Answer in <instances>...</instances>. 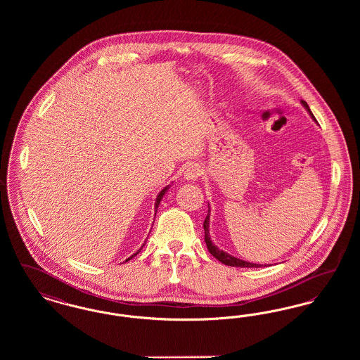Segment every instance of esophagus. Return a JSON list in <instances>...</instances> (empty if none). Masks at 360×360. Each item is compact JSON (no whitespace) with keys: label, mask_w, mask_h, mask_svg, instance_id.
Segmentation results:
<instances>
[{"label":"esophagus","mask_w":360,"mask_h":360,"mask_svg":"<svg viewBox=\"0 0 360 360\" xmlns=\"http://www.w3.org/2000/svg\"><path fill=\"white\" fill-rule=\"evenodd\" d=\"M201 175V167L198 165H190L188 169L184 172V178L190 182H194Z\"/></svg>","instance_id":"obj_1"}]
</instances>
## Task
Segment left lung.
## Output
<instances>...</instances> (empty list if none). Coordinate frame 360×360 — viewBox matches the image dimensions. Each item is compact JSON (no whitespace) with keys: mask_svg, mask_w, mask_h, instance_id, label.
<instances>
[{"mask_svg":"<svg viewBox=\"0 0 360 360\" xmlns=\"http://www.w3.org/2000/svg\"><path fill=\"white\" fill-rule=\"evenodd\" d=\"M301 103H302V105L305 106V109L310 113V116L313 117V120H316L314 116H313V113H311L310 109H309L308 103H305V101H301ZM204 231H205L206 247H207L209 252H210L213 257H216L217 260H220L221 263H224V264L232 266V267H262V266H263V264L250 263V262H245V260H241V259H238V257H232V255L224 252L221 250H219V248L212 243L210 235H209V210H207V216H206L205 221H204ZM264 266H267V264H264Z\"/></svg>","mask_w":360,"mask_h":360,"instance_id":"1","label":"left lung"}]
</instances>
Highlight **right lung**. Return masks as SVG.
Masks as SVG:
<instances>
[{
    "mask_svg": "<svg viewBox=\"0 0 360 360\" xmlns=\"http://www.w3.org/2000/svg\"><path fill=\"white\" fill-rule=\"evenodd\" d=\"M167 188H169V186H166V188H163V190H162V191H160V193H159V194H158V197H156V202H155V209H156V210H158V206H159V204H160V201H162V198H163V195H165V194H166V191H167ZM155 214H156V213H155ZM143 245H144V244H143ZM141 248H143V247H141ZM141 248H140V250H141ZM140 250H139V251H137L136 254H134V255H132V257H128V259H127V260H125V262H128V260H131V259H132V257H136L137 254H139V252H140Z\"/></svg>",
    "mask_w": 360,
    "mask_h": 360,
    "instance_id": "1",
    "label": "right lung"
}]
</instances>
